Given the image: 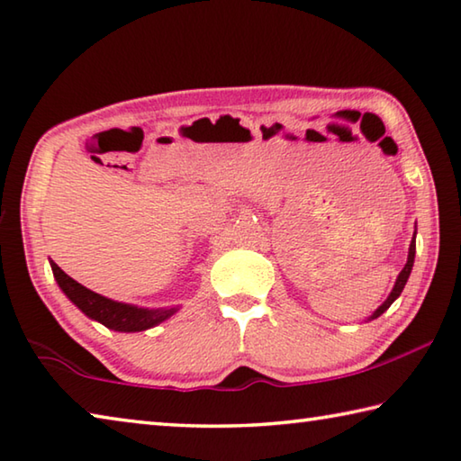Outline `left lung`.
Masks as SVG:
<instances>
[{
	"mask_svg": "<svg viewBox=\"0 0 461 461\" xmlns=\"http://www.w3.org/2000/svg\"><path fill=\"white\" fill-rule=\"evenodd\" d=\"M413 259H415V236H413V241H411V246H409V256H407V264H405V267L403 270H401V274H399V278H397V282H395V286H393V290H391V294H389V298L384 300V303L376 308L375 311V314L371 316V318H376V316H381L384 311H387V308L395 303V300L399 298V294L401 292H403V288H405V284H407V278H409V274H411V267H413Z\"/></svg>",
	"mask_w": 461,
	"mask_h": 461,
	"instance_id": "left-lung-1",
	"label": "left lung"
}]
</instances>
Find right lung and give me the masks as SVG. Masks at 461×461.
Here are the masks:
<instances>
[{
    "instance_id": "add662e5",
    "label": "right lung",
    "mask_w": 461,
    "mask_h": 461,
    "mask_svg": "<svg viewBox=\"0 0 461 461\" xmlns=\"http://www.w3.org/2000/svg\"><path fill=\"white\" fill-rule=\"evenodd\" d=\"M54 278L58 280V286L68 296L74 304H77L86 316L95 318L100 324H104L106 329L119 330V332H139L147 330L150 326L163 322L165 318H169L175 308L169 311H147V308H137L131 304L114 303L104 296L96 294L88 288L82 286L77 280H72L68 274L60 270V266L52 262Z\"/></svg>"
}]
</instances>
